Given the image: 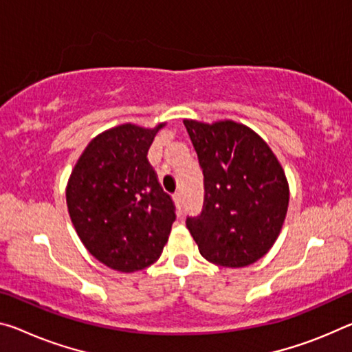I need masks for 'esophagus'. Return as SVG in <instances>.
<instances>
[{"instance_id":"obj_1","label":"esophagus","mask_w":352,"mask_h":352,"mask_svg":"<svg viewBox=\"0 0 352 352\" xmlns=\"http://www.w3.org/2000/svg\"><path fill=\"white\" fill-rule=\"evenodd\" d=\"M172 199H174V202L177 205V208H182V204H183V196L182 192H175L174 196H172Z\"/></svg>"}]
</instances>
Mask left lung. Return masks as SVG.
Here are the masks:
<instances>
[{
	"instance_id": "obj_1",
	"label": "left lung",
	"mask_w": 352,
	"mask_h": 352,
	"mask_svg": "<svg viewBox=\"0 0 352 352\" xmlns=\"http://www.w3.org/2000/svg\"><path fill=\"white\" fill-rule=\"evenodd\" d=\"M204 172L205 202L186 227L205 260L226 267L255 263L285 222L289 188L270 146L235 120L185 119Z\"/></svg>"
}]
</instances>
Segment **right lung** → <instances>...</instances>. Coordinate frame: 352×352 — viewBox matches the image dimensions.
Listing matches in <instances>:
<instances>
[{"instance_id": "right-lung-1", "label": "right lung", "mask_w": 352, "mask_h": 352, "mask_svg": "<svg viewBox=\"0 0 352 352\" xmlns=\"http://www.w3.org/2000/svg\"><path fill=\"white\" fill-rule=\"evenodd\" d=\"M164 125L122 124L100 133L67 182V208L78 236L89 254L114 271L153 265L169 239L175 206L147 160Z\"/></svg>"}]
</instances>
